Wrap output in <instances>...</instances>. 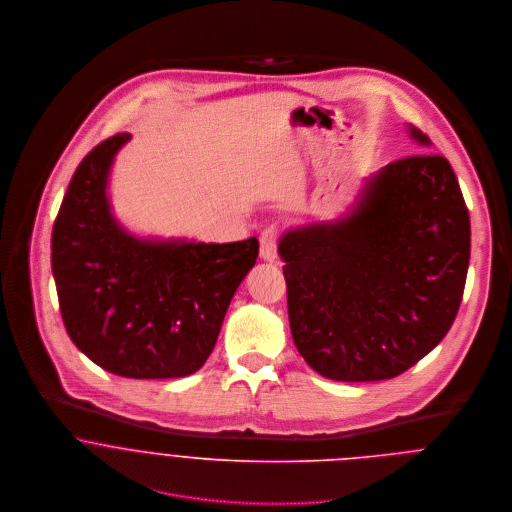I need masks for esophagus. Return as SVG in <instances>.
Returning <instances> with one entry per match:
<instances>
[{"mask_svg":"<svg viewBox=\"0 0 512 512\" xmlns=\"http://www.w3.org/2000/svg\"><path fill=\"white\" fill-rule=\"evenodd\" d=\"M278 228L276 226H268L262 236H260V256L266 262H274L278 258Z\"/></svg>","mask_w":512,"mask_h":512,"instance_id":"1","label":"esophagus"}]
</instances>
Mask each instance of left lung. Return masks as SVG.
Segmentation results:
<instances>
[{
	"mask_svg": "<svg viewBox=\"0 0 512 512\" xmlns=\"http://www.w3.org/2000/svg\"><path fill=\"white\" fill-rule=\"evenodd\" d=\"M278 252L300 355L328 379L379 381L407 371L453 326L471 220L449 161L421 153L373 174L340 220L288 230Z\"/></svg>",
	"mask_w": 512,
	"mask_h": 512,
	"instance_id": "1",
	"label": "left lung"
}]
</instances>
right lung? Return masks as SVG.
<instances>
[{
    "label": "right lung",
    "instance_id": "obj_1",
    "mask_svg": "<svg viewBox=\"0 0 512 512\" xmlns=\"http://www.w3.org/2000/svg\"><path fill=\"white\" fill-rule=\"evenodd\" d=\"M119 133L77 167L51 234V268L71 341L103 369L133 379L198 371L230 300L256 264L258 240L153 242L113 216L107 182Z\"/></svg>",
    "mask_w": 512,
    "mask_h": 512
}]
</instances>
